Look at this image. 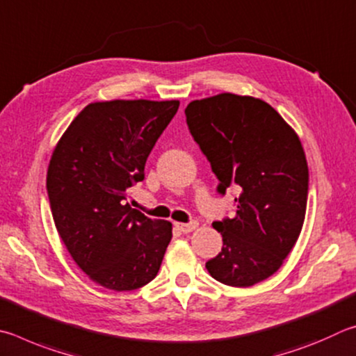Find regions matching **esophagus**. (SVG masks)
<instances>
[{"instance_id": "obj_1", "label": "esophagus", "mask_w": 356, "mask_h": 356, "mask_svg": "<svg viewBox=\"0 0 356 356\" xmlns=\"http://www.w3.org/2000/svg\"><path fill=\"white\" fill-rule=\"evenodd\" d=\"M197 227H198V222L197 220H191L188 223H177V228L179 229V232H183V233L194 232Z\"/></svg>"}]
</instances>
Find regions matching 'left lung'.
I'll list each match as a JSON object with an SVG mask.
<instances>
[{
	"label": "left lung",
	"mask_w": 356,
	"mask_h": 356,
	"mask_svg": "<svg viewBox=\"0 0 356 356\" xmlns=\"http://www.w3.org/2000/svg\"><path fill=\"white\" fill-rule=\"evenodd\" d=\"M194 140L219 179L236 188V216L214 222L223 247L207 269L217 282L248 288L282 267L302 232L308 164L283 117L259 98L234 93L195 99L186 108Z\"/></svg>",
	"instance_id": "obj_1"
}]
</instances>
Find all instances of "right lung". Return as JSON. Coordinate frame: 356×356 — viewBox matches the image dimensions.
<instances>
[{
  "label": "right lung",
  "instance_id": "obj_1",
  "mask_svg": "<svg viewBox=\"0 0 356 356\" xmlns=\"http://www.w3.org/2000/svg\"><path fill=\"white\" fill-rule=\"evenodd\" d=\"M179 102L90 103L56 145L47 173L54 225L83 272L103 288L133 291L152 282L172 239V223L133 209L129 188Z\"/></svg>",
  "mask_w": 356,
  "mask_h": 356
}]
</instances>
